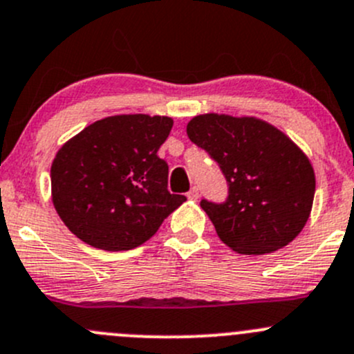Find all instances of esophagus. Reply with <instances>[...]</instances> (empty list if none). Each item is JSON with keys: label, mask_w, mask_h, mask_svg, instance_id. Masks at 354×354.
Segmentation results:
<instances>
[{"label": "esophagus", "mask_w": 354, "mask_h": 354, "mask_svg": "<svg viewBox=\"0 0 354 354\" xmlns=\"http://www.w3.org/2000/svg\"><path fill=\"white\" fill-rule=\"evenodd\" d=\"M188 198H192V200H197L198 198V188L197 187H194V188H192V190L190 192H188Z\"/></svg>", "instance_id": "obj_1"}]
</instances>
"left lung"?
Listing matches in <instances>:
<instances>
[{"label":"left lung","instance_id":"left-lung-1","mask_svg":"<svg viewBox=\"0 0 354 354\" xmlns=\"http://www.w3.org/2000/svg\"><path fill=\"white\" fill-rule=\"evenodd\" d=\"M187 133L227 181L224 202H200L223 243L263 255L298 236L312 210L315 174L291 138L257 118L216 113L195 116Z\"/></svg>","mask_w":354,"mask_h":354}]
</instances>
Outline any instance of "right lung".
Segmentation results:
<instances>
[{"label":"right lung","mask_w":354,"mask_h":354,"mask_svg":"<svg viewBox=\"0 0 354 354\" xmlns=\"http://www.w3.org/2000/svg\"><path fill=\"white\" fill-rule=\"evenodd\" d=\"M171 128L167 116L120 114L88 124L59 149L53 203L75 236L106 252L137 248L187 200L167 190L169 167L157 156Z\"/></svg>","instance_id":"add662e5"}]
</instances>
